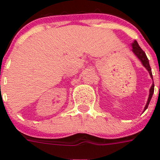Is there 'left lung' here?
<instances>
[{"label":"left lung","instance_id":"left-lung-1","mask_svg":"<svg viewBox=\"0 0 160 160\" xmlns=\"http://www.w3.org/2000/svg\"><path fill=\"white\" fill-rule=\"evenodd\" d=\"M132 51L134 53V55H136L137 57L139 58L140 61L142 62L143 65H144V67L146 68V70L149 71V75L151 76V78L153 79V75H152V71H151V68H150V65H149V60H148V58L146 56V54L144 52L143 50H142L140 47H139V44L136 41H134V42L132 43ZM154 85L153 84L150 88V90H149V99H148V101H147V104L144 107V110L148 108L149 106V104L150 102V100H151V98L153 96V94H154Z\"/></svg>","mask_w":160,"mask_h":160}]
</instances>
